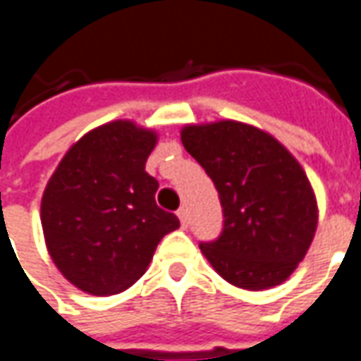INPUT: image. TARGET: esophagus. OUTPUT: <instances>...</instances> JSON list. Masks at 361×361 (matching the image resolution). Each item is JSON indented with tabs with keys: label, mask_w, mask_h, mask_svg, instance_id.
Masks as SVG:
<instances>
[{
	"label": "esophagus",
	"mask_w": 361,
	"mask_h": 361,
	"mask_svg": "<svg viewBox=\"0 0 361 361\" xmlns=\"http://www.w3.org/2000/svg\"><path fill=\"white\" fill-rule=\"evenodd\" d=\"M176 216H178V220H180V226H183V228H188V210H186L185 206H183V208H178Z\"/></svg>",
	"instance_id": "1"
}]
</instances>
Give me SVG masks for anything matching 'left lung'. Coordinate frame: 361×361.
<instances>
[{
	"label": "left lung",
	"instance_id": "left-lung-1",
	"mask_svg": "<svg viewBox=\"0 0 361 361\" xmlns=\"http://www.w3.org/2000/svg\"><path fill=\"white\" fill-rule=\"evenodd\" d=\"M180 141L222 202L220 238L200 243L216 273L245 290L289 279L318 224L317 198L299 161L273 135L232 119L185 126Z\"/></svg>",
	"mask_w": 361,
	"mask_h": 361
}]
</instances>
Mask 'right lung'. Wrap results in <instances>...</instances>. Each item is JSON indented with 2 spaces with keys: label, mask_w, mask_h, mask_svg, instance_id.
Returning <instances> with one entry per match:
<instances>
[{
  "label": "right lung",
  "mask_w": 361,
  "mask_h": 361,
  "mask_svg": "<svg viewBox=\"0 0 361 361\" xmlns=\"http://www.w3.org/2000/svg\"><path fill=\"white\" fill-rule=\"evenodd\" d=\"M153 129L129 119L92 129L52 173L41 200L49 255L74 287L108 297L147 271L157 243L176 230L155 202L159 183L145 171Z\"/></svg>",
  "instance_id": "add662e5"
}]
</instances>
